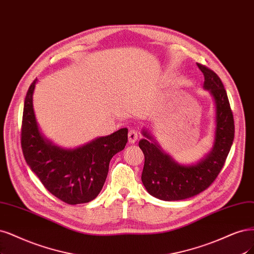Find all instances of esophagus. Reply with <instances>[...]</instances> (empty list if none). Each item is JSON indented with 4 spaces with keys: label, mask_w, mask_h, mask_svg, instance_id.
<instances>
[{
    "label": "esophagus",
    "mask_w": 254,
    "mask_h": 254,
    "mask_svg": "<svg viewBox=\"0 0 254 254\" xmlns=\"http://www.w3.org/2000/svg\"><path fill=\"white\" fill-rule=\"evenodd\" d=\"M137 137H138V132L134 129H130L129 132H128V139H129V143L131 144H134L137 141Z\"/></svg>",
    "instance_id": "1"
}]
</instances>
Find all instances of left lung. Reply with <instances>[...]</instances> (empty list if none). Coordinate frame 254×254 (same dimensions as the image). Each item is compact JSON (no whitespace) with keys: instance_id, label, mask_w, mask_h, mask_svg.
<instances>
[{"instance_id":"left-lung-1","label":"left lung","mask_w":254,"mask_h":254,"mask_svg":"<svg viewBox=\"0 0 254 254\" xmlns=\"http://www.w3.org/2000/svg\"><path fill=\"white\" fill-rule=\"evenodd\" d=\"M196 65L204 74L205 89L210 91L215 102L216 127L210 153L196 165L182 166L164 153L145 130L143 134L148 139L138 143L145 155L142 182L151 195L163 200L185 199L206 190L224 167L234 138L232 110L221 78L207 66Z\"/></svg>"}]
</instances>
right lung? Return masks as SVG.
<instances>
[{"mask_svg": "<svg viewBox=\"0 0 254 254\" xmlns=\"http://www.w3.org/2000/svg\"><path fill=\"white\" fill-rule=\"evenodd\" d=\"M37 78L29 86L23 110L21 146L26 163L52 195L69 205L88 203L106 181L112 156L123 150L128 129L99 137L76 149L66 150L44 138L32 107Z\"/></svg>", "mask_w": 254, "mask_h": 254, "instance_id": "obj_1", "label": "right lung"}]
</instances>
